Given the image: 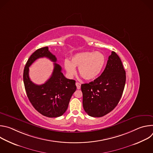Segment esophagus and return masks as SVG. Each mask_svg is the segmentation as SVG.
I'll return each instance as SVG.
<instances>
[{
  "label": "esophagus",
  "instance_id": "1",
  "mask_svg": "<svg viewBox=\"0 0 153 153\" xmlns=\"http://www.w3.org/2000/svg\"><path fill=\"white\" fill-rule=\"evenodd\" d=\"M76 86H77V89H78V90L80 89L81 84H80V83H79V82H76Z\"/></svg>",
  "mask_w": 153,
  "mask_h": 153
}]
</instances>
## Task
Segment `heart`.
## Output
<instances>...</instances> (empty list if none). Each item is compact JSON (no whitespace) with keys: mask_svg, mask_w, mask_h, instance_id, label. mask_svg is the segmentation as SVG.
Returning <instances> with one entry per match:
<instances>
[{"mask_svg":"<svg viewBox=\"0 0 153 153\" xmlns=\"http://www.w3.org/2000/svg\"><path fill=\"white\" fill-rule=\"evenodd\" d=\"M106 62L105 55L100 52L85 51L74 54L71 62L65 60L64 67L70 76L76 73L79 68L80 76L86 80L95 79L101 73Z\"/></svg>","mask_w":153,"mask_h":153,"instance_id":"1","label":"heart"}]
</instances>
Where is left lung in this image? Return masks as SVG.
I'll return each instance as SVG.
<instances>
[{
    "label": "left lung",
    "mask_w": 153,
    "mask_h": 153,
    "mask_svg": "<svg viewBox=\"0 0 153 153\" xmlns=\"http://www.w3.org/2000/svg\"><path fill=\"white\" fill-rule=\"evenodd\" d=\"M126 73L119 56L112 51L102 74L81 85L83 106L90 116L102 117L117 105L123 92Z\"/></svg>",
    "instance_id": "left-lung-1"
}]
</instances>
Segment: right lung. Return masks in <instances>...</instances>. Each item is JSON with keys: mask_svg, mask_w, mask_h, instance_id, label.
Returning <instances> with one entry per match:
<instances>
[{"mask_svg": "<svg viewBox=\"0 0 153 153\" xmlns=\"http://www.w3.org/2000/svg\"><path fill=\"white\" fill-rule=\"evenodd\" d=\"M47 57L56 62L57 58L45 47L37 50L28 59L24 70V82L27 97L36 110L48 117H57L67 111L70 99L76 90V81L65 77L62 68L54 63L50 78L42 85L32 82L29 77V67L37 59Z\"/></svg>", "mask_w": 153, "mask_h": 153, "instance_id": "obj_1", "label": "right lung"}]
</instances>
